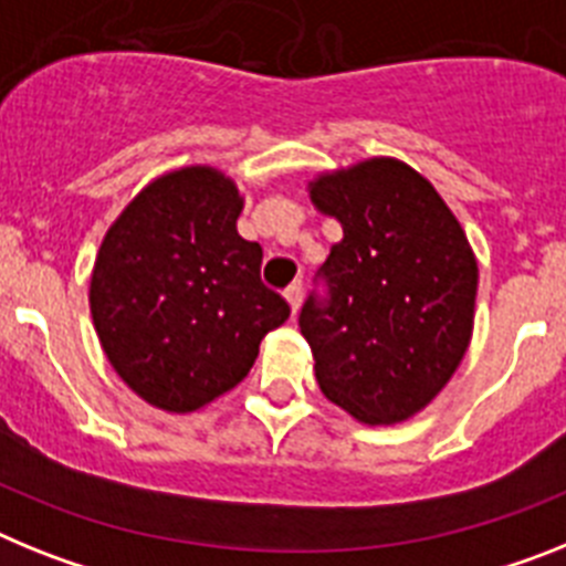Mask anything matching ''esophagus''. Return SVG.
<instances>
[{
	"mask_svg": "<svg viewBox=\"0 0 566 566\" xmlns=\"http://www.w3.org/2000/svg\"><path fill=\"white\" fill-rule=\"evenodd\" d=\"M286 301H289V306H292L294 315H297V308H301V303H303V283H292V286L286 289Z\"/></svg>",
	"mask_w": 566,
	"mask_h": 566,
	"instance_id": "esophagus-1",
	"label": "esophagus"
}]
</instances>
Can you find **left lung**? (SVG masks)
I'll use <instances>...</instances> for the list:
<instances>
[{"label": "left lung", "instance_id": "obj_1", "mask_svg": "<svg viewBox=\"0 0 566 566\" xmlns=\"http://www.w3.org/2000/svg\"><path fill=\"white\" fill-rule=\"evenodd\" d=\"M340 220L301 308L323 395L364 423H398L441 392L470 346L478 263L455 214L398 159H366L312 182Z\"/></svg>", "mask_w": 566, "mask_h": 566}]
</instances>
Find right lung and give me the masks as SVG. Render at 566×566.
<instances>
[{
  "instance_id": "1",
  "label": "right lung",
  "mask_w": 566,
  "mask_h": 566,
  "mask_svg": "<svg viewBox=\"0 0 566 566\" xmlns=\"http://www.w3.org/2000/svg\"><path fill=\"white\" fill-rule=\"evenodd\" d=\"M243 200L214 168L145 186L108 229L91 315L111 366L143 400L195 412L234 389L289 303L260 280L263 249L237 234Z\"/></svg>"
}]
</instances>
